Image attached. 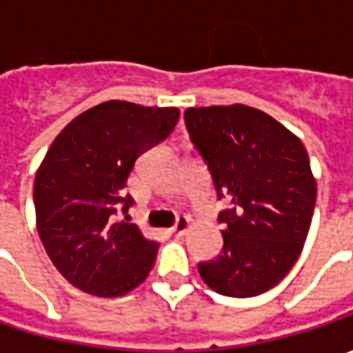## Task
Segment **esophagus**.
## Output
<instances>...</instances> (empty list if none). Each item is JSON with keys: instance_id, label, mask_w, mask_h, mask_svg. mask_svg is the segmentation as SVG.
Segmentation results:
<instances>
[{"instance_id": "34e87169", "label": "esophagus", "mask_w": 353, "mask_h": 353, "mask_svg": "<svg viewBox=\"0 0 353 353\" xmlns=\"http://www.w3.org/2000/svg\"><path fill=\"white\" fill-rule=\"evenodd\" d=\"M190 225H192V220H190L188 216H183V218L176 220V224L170 228V232H172L174 236H184V234L190 230Z\"/></svg>"}]
</instances>
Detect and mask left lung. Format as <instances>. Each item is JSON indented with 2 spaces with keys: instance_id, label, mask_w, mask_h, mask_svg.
<instances>
[{
  "instance_id": "1",
  "label": "left lung",
  "mask_w": 353,
  "mask_h": 353,
  "mask_svg": "<svg viewBox=\"0 0 353 353\" xmlns=\"http://www.w3.org/2000/svg\"><path fill=\"white\" fill-rule=\"evenodd\" d=\"M184 121L228 204L218 216L222 253L198 263L200 277L225 296H257L291 271L310 230L316 181L305 145L243 103L188 108Z\"/></svg>"
}]
</instances>
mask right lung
I'll list each match as a JSON object with an SVG mask.
<instances>
[{
    "instance_id": "right-lung-1",
    "label": "right lung",
    "mask_w": 353,
    "mask_h": 353,
    "mask_svg": "<svg viewBox=\"0 0 353 353\" xmlns=\"http://www.w3.org/2000/svg\"><path fill=\"white\" fill-rule=\"evenodd\" d=\"M179 108L110 100L74 117L52 141L33 186L37 230L52 265L80 291L121 296L153 269L159 243L117 220L137 157L165 141Z\"/></svg>"
}]
</instances>
